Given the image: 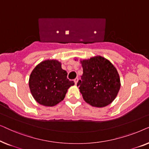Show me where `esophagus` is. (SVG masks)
<instances>
[{"instance_id": "1", "label": "esophagus", "mask_w": 149, "mask_h": 149, "mask_svg": "<svg viewBox=\"0 0 149 149\" xmlns=\"http://www.w3.org/2000/svg\"><path fill=\"white\" fill-rule=\"evenodd\" d=\"M78 81H79V79L78 78H76V79H74V83H75V85H77V83H78Z\"/></svg>"}]
</instances>
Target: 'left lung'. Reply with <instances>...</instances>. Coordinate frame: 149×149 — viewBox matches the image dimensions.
<instances>
[{"instance_id":"1","label":"left lung","mask_w":149,"mask_h":149,"mask_svg":"<svg viewBox=\"0 0 149 149\" xmlns=\"http://www.w3.org/2000/svg\"><path fill=\"white\" fill-rule=\"evenodd\" d=\"M81 63L83 73L77 86L84 100L95 107L109 105L117 97L121 87L117 69L102 56L93 57Z\"/></svg>"}]
</instances>
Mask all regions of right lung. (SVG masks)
I'll return each instance as SVG.
<instances>
[{"label": "right lung", "mask_w": 149, "mask_h": 149, "mask_svg": "<svg viewBox=\"0 0 149 149\" xmlns=\"http://www.w3.org/2000/svg\"><path fill=\"white\" fill-rule=\"evenodd\" d=\"M56 60L40 62L32 71L29 87L32 96L40 104L54 107L62 101L68 89L74 85L67 79V72Z\"/></svg>", "instance_id": "obj_1"}]
</instances>
